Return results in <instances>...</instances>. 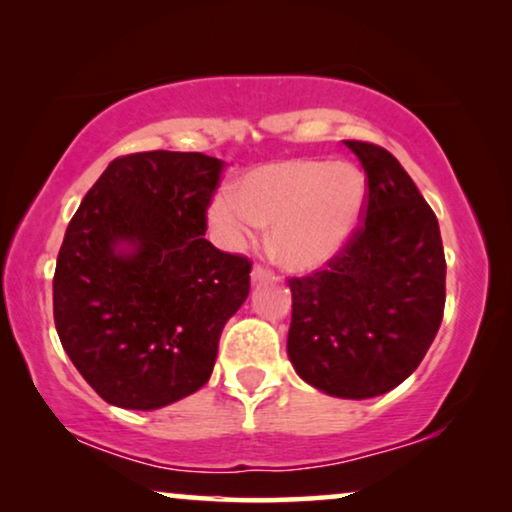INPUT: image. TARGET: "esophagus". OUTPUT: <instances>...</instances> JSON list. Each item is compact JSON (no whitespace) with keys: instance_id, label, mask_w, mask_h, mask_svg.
Masks as SVG:
<instances>
[{"instance_id":"obj_1","label":"esophagus","mask_w":512,"mask_h":512,"mask_svg":"<svg viewBox=\"0 0 512 512\" xmlns=\"http://www.w3.org/2000/svg\"><path fill=\"white\" fill-rule=\"evenodd\" d=\"M250 278H253V282L271 278V269H266V266H262V264H255L253 271H250Z\"/></svg>"}]
</instances>
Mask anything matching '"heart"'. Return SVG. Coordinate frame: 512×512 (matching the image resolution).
<instances>
[{"instance_id": "b5f03b06", "label": "heart", "mask_w": 512, "mask_h": 512, "mask_svg": "<svg viewBox=\"0 0 512 512\" xmlns=\"http://www.w3.org/2000/svg\"><path fill=\"white\" fill-rule=\"evenodd\" d=\"M365 200L368 181L356 165L285 158L243 174L234 193L211 204V223L234 246L271 225L273 259L289 271H315L352 239Z\"/></svg>"}]
</instances>
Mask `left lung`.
<instances>
[{"label": "left lung", "mask_w": 512, "mask_h": 512, "mask_svg": "<svg viewBox=\"0 0 512 512\" xmlns=\"http://www.w3.org/2000/svg\"><path fill=\"white\" fill-rule=\"evenodd\" d=\"M368 177L363 225L324 271L289 278L287 354L296 375L333 398L400 386L441 326L446 257L439 223L398 158L345 140Z\"/></svg>", "instance_id": "obj_1"}]
</instances>
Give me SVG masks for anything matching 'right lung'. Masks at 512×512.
Segmentation results:
<instances>
[{
    "instance_id": "obj_1",
    "label": "right lung",
    "mask_w": 512,
    "mask_h": 512,
    "mask_svg": "<svg viewBox=\"0 0 512 512\" xmlns=\"http://www.w3.org/2000/svg\"><path fill=\"white\" fill-rule=\"evenodd\" d=\"M223 160L197 151L114 158L68 223L52 305L75 368L121 409L167 407L207 384L250 262L204 239Z\"/></svg>"
}]
</instances>
